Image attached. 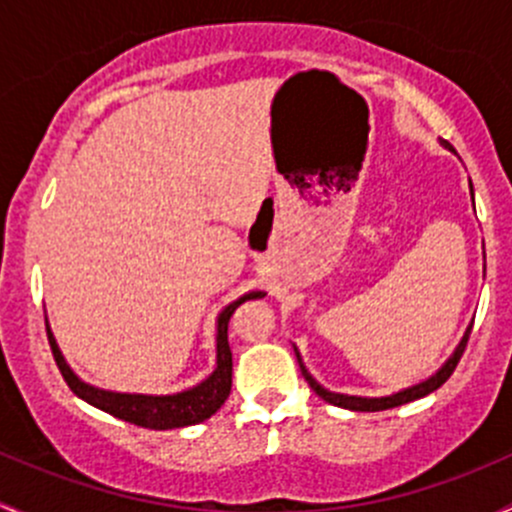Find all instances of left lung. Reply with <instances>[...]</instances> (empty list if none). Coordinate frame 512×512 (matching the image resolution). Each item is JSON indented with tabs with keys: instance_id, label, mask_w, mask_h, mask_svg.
Segmentation results:
<instances>
[{
	"instance_id": "obj_1",
	"label": "left lung",
	"mask_w": 512,
	"mask_h": 512,
	"mask_svg": "<svg viewBox=\"0 0 512 512\" xmlns=\"http://www.w3.org/2000/svg\"><path fill=\"white\" fill-rule=\"evenodd\" d=\"M444 147H449V142H444ZM471 192H473V184H471ZM471 328H473V325H471ZM471 328L466 330V335L461 337V342H458V347L453 350V355L444 362V365H441L439 372L431 374V377L424 379V382L414 384V387L402 389V392H397V394H389V397H352V394L330 392V389H325L323 384L315 382L313 374L305 370V365H303V360H300L298 350H295V357H298V365H300V372H303L305 382H308L310 389H313V392L318 394L320 399H325L328 404H335V407H342V409H350V412H384V409L402 407V404L414 402V399H421V397H426V394L434 392V389H439L441 384H444L446 379L451 377L453 370H456L458 360H461L463 350H466V342H468V335H471Z\"/></svg>"
}]
</instances>
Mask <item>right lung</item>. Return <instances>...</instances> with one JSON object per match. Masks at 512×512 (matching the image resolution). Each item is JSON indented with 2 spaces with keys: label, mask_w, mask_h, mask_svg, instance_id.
I'll return each mask as SVG.
<instances>
[{
  "label": "right lung",
  "mask_w": 512,
  "mask_h": 512,
  "mask_svg": "<svg viewBox=\"0 0 512 512\" xmlns=\"http://www.w3.org/2000/svg\"><path fill=\"white\" fill-rule=\"evenodd\" d=\"M263 295H266L263 291H251L221 310L217 318V367H214V372L209 374L207 379H202L197 387H189L177 394H130L93 387V384L76 377V372L66 365L59 345H56L54 335H51L49 325H46V333H49L51 352H54V360L56 365H59L63 379H66V384L71 387V392L76 394V397H81L83 402L100 409V412L113 414L118 416V419L130 421V424L142 426V429H182V426H192L209 419V416L217 414V409L226 402V397H229L231 392L229 320L241 303H246V300L251 298H263Z\"/></svg>",
  "instance_id": "add662e5"
}]
</instances>
